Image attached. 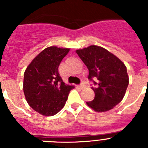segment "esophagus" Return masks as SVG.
<instances>
[{"mask_svg":"<svg viewBox=\"0 0 148 148\" xmlns=\"http://www.w3.org/2000/svg\"><path fill=\"white\" fill-rule=\"evenodd\" d=\"M79 87H80L81 89H84L86 87L85 84H84V83H82V84H81V85L79 86Z\"/></svg>","mask_w":148,"mask_h":148,"instance_id":"1","label":"esophagus"}]
</instances>
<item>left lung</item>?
<instances>
[{
  "label": "left lung",
  "instance_id": "obj_1",
  "mask_svg": "<svg viewBox=\"0 0 148 148\" xmlns=\"http://www.w3.org/2000/svg\"><path fill=\"white\" fill-rule=\"evenodd\" d=\"M76 53L89 70L88 78H97L92 87L95 98L87 104L96 112H106L121 101L129 84L125 64L115 55L99 46L77 49Z\"/></svg>",
  "mask_w": 148,
  "mask_h": 148
}]
</instances>
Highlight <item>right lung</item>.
I'll use <instances>...</instances> for the list:
<instances>
[{"mask_svg": "<svg viewBox=\"0 0 148 148\" xmlns=\"http://www.w3.org/2000/svg\"><path fill=\"white\" fill-rule=\"evenodd\" d=\"M70 49L49 47L41 51L24 72L23 89L29 105L42 116L58 113L65 105L73 85L63 82L58 73Z\"/></svg>", "mask_w": 148, "mask_h": 148, "instance_id": "1", "label": "right lung"}]
</instances>
